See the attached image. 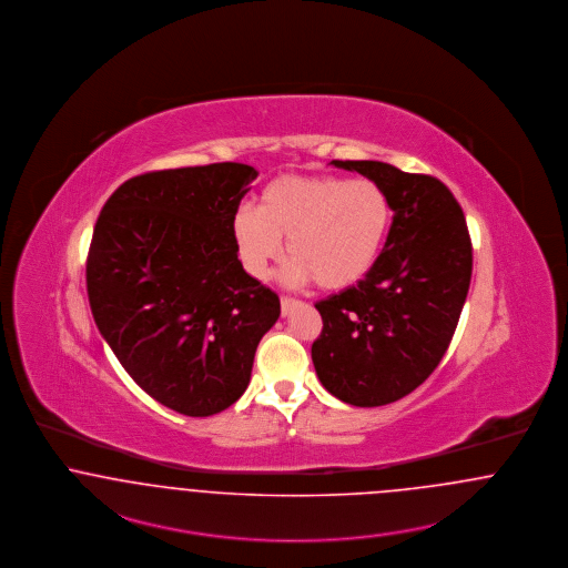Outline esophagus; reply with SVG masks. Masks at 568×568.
Listing matches in <instances>:
<instances>
[{"instance_id":"34e87169","label":"esophagus","mask_w":568,"mask_h":568,"mask_svg":"<svg viewBox=\"0 0 568 568\" xmlns=\"http://www.w3.org/2000/svg\"><path fill=\"white\" fill-rule=\"evenodd\" d=\"M280 303H282V316H288V314L295 310V305L298 301L293 298V296H282Z\"/></svg>"}]
</instances>
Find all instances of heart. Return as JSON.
Masks as SVG:
<instances>
[{
	"label": "heart",
	"instance_id": "heart-1",
	"mask_svg": "<svg viewBox=\"0 0 568 568\" xmlns=\"http://www.w3.org/2000/svg\"><path fill=\"white\" fill-rule=\"evenodd\" d=\"M393 221L384 189L367 178L280 175L258 199L233 214V237L247 272L258 280L282 258L291 284L316 282L322 291L358 284L377 263Z\"/></svg>",
	"mask_w": 568,
	"mask_h": 568
}]
</instances>
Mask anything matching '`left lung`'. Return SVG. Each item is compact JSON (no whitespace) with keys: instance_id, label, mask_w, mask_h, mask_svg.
Masks as SVG:
<instances>
[{"instance_id":"1","label":"left lung","mask_w":568,"mask_h":568,"mask_svg":"<svg viewBox=\"0 0 568 568\" xmlns=\"http://www.w3.org/2000/svg\"><path fill=\"white\" fill-rule=\"evenodd\" d=\"M379 184L395 212L377 263L356 286L316 303L312 361L322 386L356 407L388 405L437 369L469 293L473 247L442 180L382 161H331Z\"/></svg>"}]
</instances>
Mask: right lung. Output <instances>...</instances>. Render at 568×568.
I'll use <instances>...</instances> for the list:
<instances>
[{
    "mask_svg": "<svg viewBox=\"0 0 568 568\" xmlns=\"http://www.w3.org/2000/svg\"><path fill=\"white\" fill-rule=\"evenodd\" d=\"M258 172L212 163L135 175L101 207L87 258L99 333L154 400L205 418L250 384L280 298L237 258L233 214Z\"/></svg>",
    "mask_w": 568,
    "mask_h": 568,
    "instance_id": "right-lung-1",
    "label": "right lung"
}]
</instances>
